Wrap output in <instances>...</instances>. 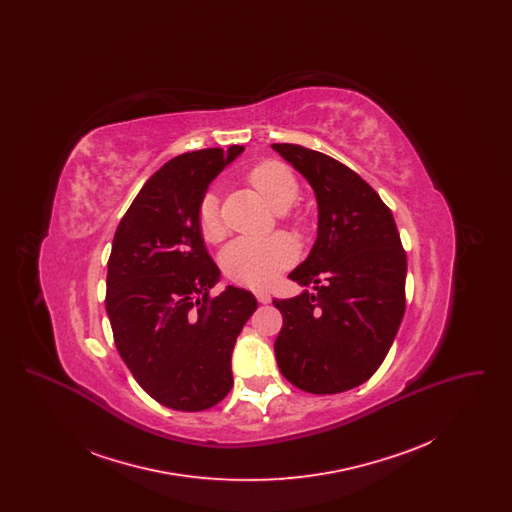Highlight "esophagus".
<instances>
[{
    "instance_id": "34e87169",
    "label": "esophagus",
    "mask_w": 512,
    "mask_h": 512,
    "mask_svg": "<svg viewBox=\"0 0 512 512\" xmlns=\"http://www.w3.org/2000/svg\"><path fill=\"white\" fill-rule=\"evenodd\" d=\"M255 297H257L259 303H270V295L267 292H263V290H257Z\"/></svg>"
}]
</instances>
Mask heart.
Wrapping results in <instances>:
<instances>
[{
  "instance_id": "1",
  "label": "heart",
  "mask_w": 512,
  "mask_h": 512,
  "mask_svg": "<svg viewBox=\"0 0 512 512\" xmlns=\"http://www.w3.org/2000/svg\"><path fill=\"white\" fill-rule=\"evenodd\" d=\"M247 182L276 211H286L299 195V182L280 161H261L247 172ZM293 226H303L305 215L301 211L288 213ZM197 228L205 242H219L224 236L220 219L219 197L207 192L197 207ZM297 261V245L288 236H272L267 240L240 238L226 245L220 253V267L224 274L249 288H267L278 274Z\"/></svg>"
}]
</instances>
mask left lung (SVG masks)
Listing matches in <instances>:
<instances>
[{"label": "left lung", "instance_id": "left-lung-1", "mask_svg": "<svg viewBox=\"0 0 512 512\" xmlns=\"http://www.w3.org/2000/svg\"><path fill=\"white\" fill-rule=\"evenodd\" d=\"M272 147L309 180L318 201L317 242L290 274L315 293L272 301L284 318L276 363L299 390L357 388L386 359L405 315L407 255L395 220L374 188L334 157Z\"/></svg>", "mask_w": 512, "mask_h": 512}]
</instances>
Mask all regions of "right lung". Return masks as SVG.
Listing matches in <instances>:
<instances>
[{"label": "right lung", "instance_id": "add662e5", "mask_svg": "<svg viewBox=\"0 0 512 512\" xmlns=\"http://www.w3.org/2000/svg\"><path fill=\"white\" fill-rule=\"evenodd\" d=\"M242 146L188 151L165 163L124 213L107 263L105 309L122 361L157 403L184 413L215 407L232 390V351L257 309L228 286L197 228L209 182Z\"/></svg>", "mask_w": 512, "mask_h": 512}]
</instances>
